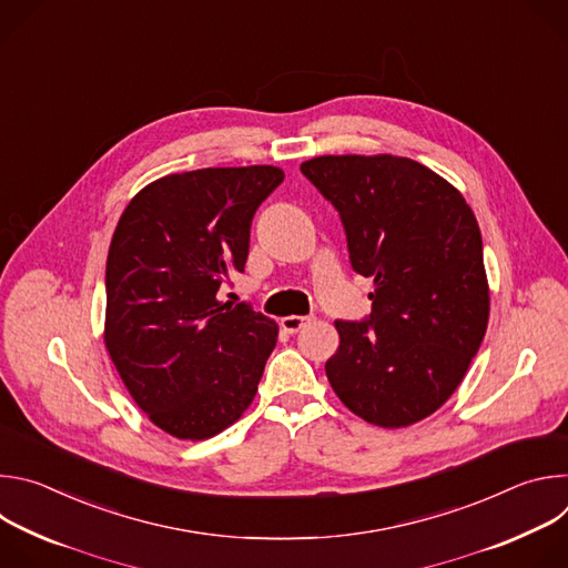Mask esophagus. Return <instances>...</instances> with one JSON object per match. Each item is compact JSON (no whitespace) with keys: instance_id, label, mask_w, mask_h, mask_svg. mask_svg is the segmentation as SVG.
Listing matches in <instances>:
<instances>
[{"instance_id":"esophagus-1","label":"esophagus","mask_w":568,"mask_h":568,"mask_svg":"<svg viewBox=\"0 0 568 568\" xmlns=\"http://www.w3.org/2000/svg\"><path fill=\"white\" fill-rule=\"evenodd\" d=\"M310 321H312L310 316H296V314H290V316H283V318H281V328H283L285 333L294 335V333H298L303 326H307Z\"/></svg>"}]
</instances>
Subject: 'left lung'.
Here are the masks:
<instances>
[{"label":"left lung","instance_id":"obj_1","mask_svg":"<svg viewBox=\"0 0 568 568\" xmlns=\"http://www.w3.org/2000/svg\"><path fill=\"white\" fill-rule=\"evenodd\" d=\"M301 173L342 215L371 316L335 321L326 375L362 420L399 429L452 397L490 318L478 222L456 186L409 156L323 154Z\"/></svg>","mask_w":568,"mask_h":568}]
</instances>
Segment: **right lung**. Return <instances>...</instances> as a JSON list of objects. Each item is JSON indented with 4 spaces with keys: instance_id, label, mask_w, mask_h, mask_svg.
<instances>
[{
    "instance_id": "1",
    "label": "right lung",
    "mask_w": 568,
    "mask_h": 568,
    "mask_svg": "<svg viewBox=\"0 0 568 568\" xmlns=\"http://www.w3.org/2000/svg\"><path fill=\"white\" fill-rule=\"evenodd\" d=\"M283 178L276 166L159 178L114 229L105 348L136 407L173 438H213L256 397L278 326L217 290L245 272L252 217Z\"/></svg>"
}]
</instances>
